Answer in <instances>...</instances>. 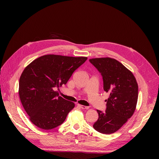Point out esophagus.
I'll use <instances>...</instances> for the list:
<instances>
[{
    "instance_id": "1",
    "label": "esophagus",
    "mask_w": 159,
    "mask_h": 159,
    "mask_svg": "<svg viewBox=\"0 0 159 159\" xmlns=\"http://www.w3.org/2000/svg\"><path fill=\"white\" fill-rule=\"evenodd\" d=\"M78 106H79V107H80L81 109H89V107H88V106H85V105H78Z\"/></svg>"
}]
</instances>
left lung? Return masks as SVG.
I'll list each match as a JSON object with an SVG mask.
<instances>
[{"mask_svg": "<svg viewBox=\"0 0 159 159\" xmlns=\"http://www.w3.org/2000/svg\"><path fill=\"white\" fill-rule=\"evenodd\" d=\"M101 73L103 89L109 93L105 112L97 110L99 118L93 128L103 134H111L121 128L133 115L138 99V85L131 71L111 57L90 59Z\"/></svg>", "mask_w": 159, "mask_h": 159, "instance_id": "8db88e82", "label": "left lung"}]
</instances>
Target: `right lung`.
Returning a JSON list of instances; mask_svg holds the SVG:
<instances>
[{
  "label": "right lung",
  "mask_w": 159,
  "mask_h": 159,
  "mask_svg": "<svg viewBox=\"0 0 159 159\" xmlns=\"http://www.w3.org/2000/svg\"><path fill=\"white\" fill-rule=\"evenodd\" d=\"M87 59L48 54L39 57L26 67L19 80L18 93L34 125L49 130L64 123L75 104L60 97L54 89L66 84Z\"/></svg>",
  "instance_id": "1"
}]
</instances>
